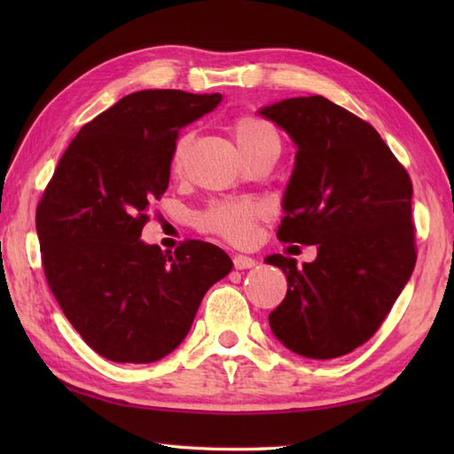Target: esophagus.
<instances>
[{"instance_id":"obj_1","label":"esophagus","mask_w":454,"mask_h":454,"mask_svg":"<svg viewBox=\"0 0 454 454\" xmlns=\"http://www.w3.org/2000/svg\"><path fill=\"white\" fill-rule=\"evenodd\" d=\"M234 267L236 269H252V267H255V259H252V257H247V255H234Z\"/></svg>"}]
</instances>
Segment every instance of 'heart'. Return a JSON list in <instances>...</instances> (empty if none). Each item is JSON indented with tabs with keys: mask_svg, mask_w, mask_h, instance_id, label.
Returning <instances> with one entry per match:
<instances>
[{
	"mask_svg": "<svg viewBox=\"0 0 454 454\" xmlns=\"http://www.w3.org/2000/svg\"><path fill=\"white\" fill-rule=\"evenodd\" d=\"M230 132L238 144V148L244 152L249 160L254 153L262 152L269 146L281 148V140L273 129V124L255 117V114H238L230 122ZM191 144L189 134H181L176 140V146L171 152V171H181L183 160H185L187 148ZM267 216L265 202L257 199H222L215 200L200 212L197 222L199 228L205 232L216 234L234 244H246L252 239L255 226Z\"/></svg>",
	"mask_w": 454,
	"mask_h": 454,
	"instance_id": "obj_1",
	"label": "heart"
}]
</instances>
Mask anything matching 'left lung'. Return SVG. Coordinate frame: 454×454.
<instances>
[{
    "mask_svg": "<svg viewBox=\"0 0 454 454\" xmlns=\"http://www.w3.org/2000/svg\"><path fill=\"white\" fill-rule=\"evenodd\" d=\"M259 113L298 148L277 238L317 246L302 267L265 259L288 283L269 325L296 355L335 359L371 340L416 267L411 179L369 122L322 95Z\"/></svg>",
    "mask_w": 454,
    "mask_h": 454,
    "instance_id": "obj_1",
    "label": "left lung"
}]
</instances>
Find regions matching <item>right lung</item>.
I'll list each match as a JSON object with an SVG mask.
<instances>
[{
	"mask_svg": "<svg viewBox=\"0 0 454 454\" xmlns=\"http://www.w3.org/2000/svg\"><path fill=\"white\" fill-rule=\"evenodd\" d=\"M222 95L130 93L83 124L36 207L48 286L95 353L153 363L185 340L202 296L232 271L220 247L187 239L161 252L140 239L169 185L171 152L185 124Z\"/></svg>",
	"mask_w": 454,
	"mask_h": 454,
	"instance_id": "right-lung-1",
	"label": "right lung"
}]
</instances>
